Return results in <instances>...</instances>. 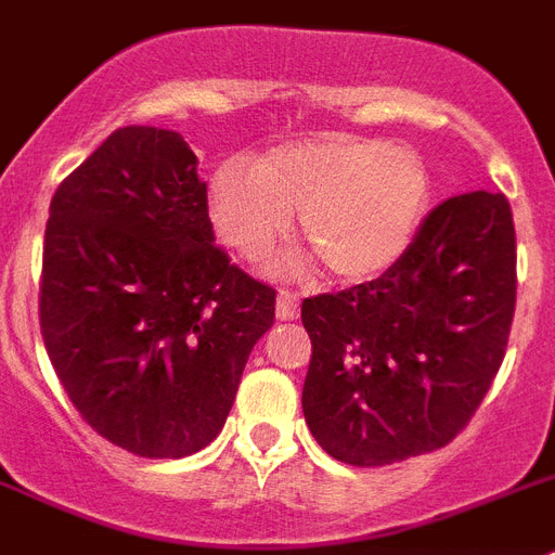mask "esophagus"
<instances>
[{
    "label": "esophagus",
    "instance_id": "1",
    "mask_svg": "<svg viewBox=\"0 0 555 555\" xmlns=\"http://www.w3.org/2000/svg\"><path fill=\"white\" fill-rule=\"evenodd\" d=\"M276 318H279V321H293V318H298L296 296H291V293H279V298H276Z\"/></svg>",
    "mask_w": 555,
    "mask_h": 555
}]
</instances>
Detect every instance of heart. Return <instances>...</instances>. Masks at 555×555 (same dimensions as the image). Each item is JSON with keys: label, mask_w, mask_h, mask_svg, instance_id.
<instances>
[{"label": "heart", "mask_w": 555, "mask_h": 555, "mask_svg": "<svg viewBox=\"0 0 555 555\" xmlns=\"http://www.w3.org/2000/svg\"><path fill=\"white\" fill-rule=\"evenodd\" d=\"M211 223L245 259L264 257L293 223L344 284H365L408 254L430 204L422 158L344 133L279 144L254 162L225 158L209 178Z\"/></svg>", "instance_id": "1"}]
</instances>
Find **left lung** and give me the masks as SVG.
I'll use <instances>...</instances> for the list:
<instances>
[{
  "instance_id": "1",
  "label": "left lung",
  "mask_w": 555,
  "mask_h": 555,
  "mask_svg": "<svg viewBox=\"0 0 555 555\" xmlns=\"http://www.w3.org/2000/svg\"><path fill=\"white\" fill-rule=\"evenodd\" d=\"M514 301L517 237L503 192L450 197L391 271L305 298L301 408L318 444L351 466L450 444L503 363Z\"/></svg>"
}]
</instances>
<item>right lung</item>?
I'll return each mask as SVG.
<instances>
[{"instance_id": "1", "label": "right lung", "mask_w": 555, "mask_h": 555, "mask_svg": "<svg viewBox=\"0 0 555 555\" xmlns=\"http://www.w3.org/2000/svg\"><path fill=\"white\" fill-rule=\"evenodd\" d=\"M276 291L215 245L184 137L111 133L50 204L41 335L80 416L142 457H184L223 430Z\"/></svg>"}]
</instances>
